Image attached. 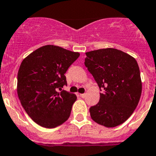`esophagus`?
Instances as JSON below:
<instances>
[{
	"label": "esophagus",
	"instance_id": "34e87169",
	"mask_svg": "<svg viewBox=\"0 0 156 156\" xmlns=\"http://www.w3.org/2000/svg\"><path fill=\"white\" fill-rule=\"evenodd\" d=\"M80 96H81L82 98H85L86 94H80Z\"/></svg>",
	"mask_w": 156,
	"mask_h": 156
}]
</instances>
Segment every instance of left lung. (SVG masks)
Returning <instances> with one entry per match:
<instances>
[{
  "instance_id": "left-lung-1",
  "label": "left lung",
  "mask_w": 156,
  "mask_h": 156,
  "mask_svg": "<svg viewBox=\"0 0 156 156\" xmlns=\"http://www.w3.org/2000/svg\"><path fill=\"white\" fill-rule=\"evenodd\" d=\"M84 65L101 89L100 101L90 107L92 120L106 127L124 123L138 105L142 81L136 60L113 48L86 52Z\"/></svg>"
}]
</instances>
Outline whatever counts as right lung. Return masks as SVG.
Instances as JSON below:
<instances>
[{
  "label": "right lung",
  "instance_id": "obj_1",
  "mask_svg": "<svg viewBox=\"0 0 156 156\" xmlns=\"http://www.w3.org/2000/svg\"><path fill=\"white\" fill-rule=\"evenodd\" d=\"M53 45L33 51L21 62L17 74V95L30 118L45 128H55L69 119L77 97L62 90L65 75L79 57Z\"/></svg>",
  "mask_w": 156,
  "mask_h": 156
}]
</instances>
